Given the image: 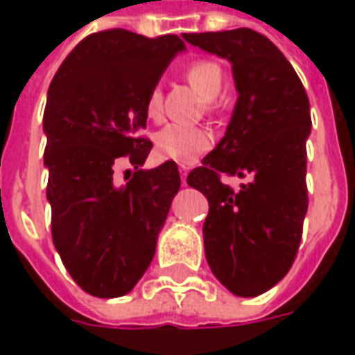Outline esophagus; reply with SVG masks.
Wrapping results in <instances>:
<instances>
[{"label":"esophagus","instance_id":"esophagus-1","mask_svg":"<svg viewBox=\"0 0 355 355\" xmlns=\"http://www.w3.org/2000/svg\"><path fill=\"white\" fill-rule=\"evenodd\" d=\"M178 171H180V178H182V184H186V177H188V167H186V165H180V167H178Z\"/></svg>","mask_w":355,"mask_h":355}]
</instances>
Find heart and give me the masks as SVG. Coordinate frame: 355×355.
I'll use <instances>...</instances> for the list:
<instances>
[{"mask_svg": "<svg viewBox=\"0 0 355 355\" xmlns=\"http://www.w3.org/2000/svg\"><path fill=\"white\" fill-rule=\"evenodd\" d=\"M186 80L198 93L213 101L224 85V72L215 60H196L186 68ZM146 114L152 119L162 116V91L154 87L148 94ZM213 146V132L205 127H188V125L169 123L155 135V150L165 159L177 163H193L201 154Z\"/></svg>", "mask_w": 355, "mask_h": 355, "instance_id": "heart-1", "label": "heart"}]
</instances>
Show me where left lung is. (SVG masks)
Segmentation results:
<instances>
[{"label":"left lung","instance_id":"obj_1","mask_svg":"<svg viewBox=\"0 0 355 355\" xmlns=\"http://www.w3.org/2000/svg\"><path fill=\"white\" fill-rule=\"evenodd\" d=\"M182 37L232 64L238 102L230 123L188 184L209 201L203 241L211 272L234 295L257 297L285 277L302 238L308 94L282 51L251 28ZM223 172L250 182L234 191Z\"/></svg>","mask_w":355,"mask_h":355}]
</instances>
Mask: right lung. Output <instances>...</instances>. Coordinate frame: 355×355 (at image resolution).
I'll list each match as a JSON object with an SVG mask.
<instances>
[{"mask_svg": "<svg viewBox=\"0 0 355 355\" xmlns=\"http://www.w3.org/2000/svg\"><path fill=\"white\" fill-rule=\"evenodd\" d=\"M184 42L114 28L81 40L51 81L43 131L51 234L62 264L81 289L123 297L154 259L159 230L180 188L175 162L142 169L152 142L150 91ZM127 162L132 180L117 187Z\"/></svg>", "mask_w": 355, "mask_h": 355, "instance_id": "1", "label": "right lung"}]
</instances>
